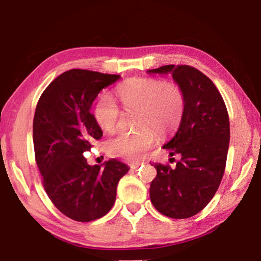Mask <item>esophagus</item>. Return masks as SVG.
I'll use <instances>...</instances> for the list:
<instances>
[{
	"label": "esophagus",
	"instance_id": "1",
	"mask_svg": "<svg viewBox=\"0 0 261 261\" xmlns=\"http://www.w3.org/2000/svg\"><path fill=\"white\" fill-rule=\"evenodd\" d=\"M144 162H140V161H136V162H130V167L132 168V169H137V168L140 167L141 165H143Z\"/></svg>",
	"mask_w": 261,
	"mask_h": 261
}]
</instances>
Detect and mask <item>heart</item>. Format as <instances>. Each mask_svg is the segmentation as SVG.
<instances>
[{
    "label": "heart",
    "instance_id": "obj_1",
    "mask_svg": "<svg viewBox=\"0 0 261 261\" xmlns=\"http://www.w3.org/2000/svg\"><path fill=\"white\" fill-rule=\"evenodd\" d=\"M116 95L125 109L138 110L139 129L120 131L106 143L108 152L127 160H139L155 143L156 134L173 131L184 112V93L178 84L155 78H134L116 88ZM94 117L102 129L112 131L118 125L121 110L109 94L96 101Z\"/></svg>",
    "mask_w": 261,
    "mask_h": 261
}]
</instances>
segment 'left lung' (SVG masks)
Here are the masks:
<instances>
[{"mask_svg": "<svg viewBox=\"0 0 261 261\" xmlns=\"http://www.w3.org/2000/svg\"><path fill=\"white\" fill-rule=\"evenodd\" d=\"M148 72H170L185 99L178 129L163 145L180 160L174 168L154 163L149 197L161 214L188 219L205 208L223 177L230 139L227 107L213 82L196 68L169 64Z\"/></svg>", "mask_w": 261, "mask_h": 261, "instance_id": "8db88e82", "label": "left lung"}]
</instances>
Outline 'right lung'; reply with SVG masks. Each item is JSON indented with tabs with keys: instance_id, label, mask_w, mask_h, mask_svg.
I'll return each instance as SVG.
<instances>
[{
	"instance_id": "right-lung-1",
	"label": "right lung",
	"mask_w": 261,
	"mask_h": 261,
	"mask_svg": "<svg viewBox=\"0 0 261 261\" xmlns=\"http://www.w3.org/2000/svg\"><path fill=\"white\" fill-rule=\"evenodd\" d=\"M120 74L72 69L43 91L33 118L35 162L53 204L78 222L102 218L116 199V188L130 168L117 159L90 166L84 153L102 137L91 106Z\"/></svg>"
}]
</instances>
